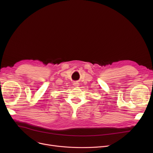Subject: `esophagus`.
I'll list each match as a JSON object with an SVG mask.
<instances>
[{
	"mask_svg": "<svg viewBox=\"0 0 153 153\" xmlns=\"http://www.w3.org/2000/svg\"><path fill=\"white\" fill-rule=\"evenodd\" d=\"M73 84H74V85L75 87H77V86H79V83L77 81H75V82H74Z\"/></svg>",
	"mask_w": 153,
	"mask_h": 153,
	"instance_id": "esophagus-1",
	"label": "esophagus"
}]
</instances>
